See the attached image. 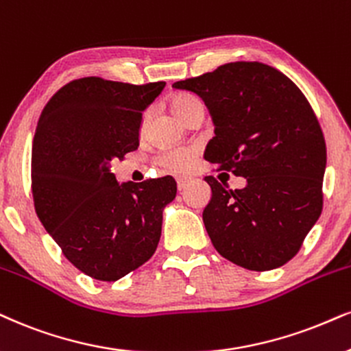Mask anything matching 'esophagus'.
I'll use <instances>...</instances> for the list:
<instances>
[{
	"label": "esophagus",
	"mask_w": 351,
	"mask_h": 351,
	"mask_svg": "<svg viewBox=\"0 0 351 351\" xmlns=\"http://www.w3.org/2000/svg\"><path fill=\"white\" fill-rule=\"evenodd\" d=\"M189 184H190V179H185V177H179V179H177V189H179V192L187 187Z\"/></svg>",
	"instance_id": "esophagus-1"
}]
</instances>
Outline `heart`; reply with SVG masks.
Segmentation results:
<instances>
[{"label": "heart", "mask_w": 351, "mask_h": 351, "mask_svg": "<svg viewBox=\"0 0 351 351\" xmlns=\"http://www.w3.org/2000/svg\"><path fill=\"white\" fill-rule=\"evenodd\" d=\"M169 106H171V110L174 112V115L180 120V122H185V120H187L192 114H195V112H203V104L200 102V99L189 93L174 94V96L171 97V101H169ZM195 149H171L159 156V164H161L166 171L177 172V174L192 171V167L195 166Z\"/></svg>", "instance_id": "b5f03b06"}]
</instances>
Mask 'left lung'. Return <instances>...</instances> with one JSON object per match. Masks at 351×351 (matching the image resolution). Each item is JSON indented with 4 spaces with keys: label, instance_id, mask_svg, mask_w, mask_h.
Wrapping results in <instances>:
<instances>
[{
    "label": "left lung",
    "instance_id": "left-lung-1",
    "mask_svg": "<svg viewBox=\"0 0 351 351\" xmlns=\"http://www.w3.org/2000/svg\"><path fill=\"white\" fill-rule=\"evenodd\" d=\"M172 88L208 107L215 136L206 161L245 179L244 189L228 190L205 177L211 200L203 223L215 249L247 270L285 265L322 213L327 149L308 99L258 62L226 63Z\"/></svg>",
    "mask_w": 351,
    "mask_h": 351
}]
</instances>
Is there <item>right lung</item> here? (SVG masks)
<instances>
[{"instance_id":"obj_1","label":"right lung","mask_w":351,"mask_h":351,"mask_svg":"<svg viewBox=\"0 0 351 351\" xmlns=\"http://www.w3.org/2000/svg\"><path fill=\"white\" fill-rule=\"evenodd\" d=\"M164 86L81 77L56 90L38 119L36 213L64 257L94 280L117 281L148 262L176 198L171 176L119 184L110 172L112 159L138 149L143 110Z\"/></svg>"}]
</instances>
